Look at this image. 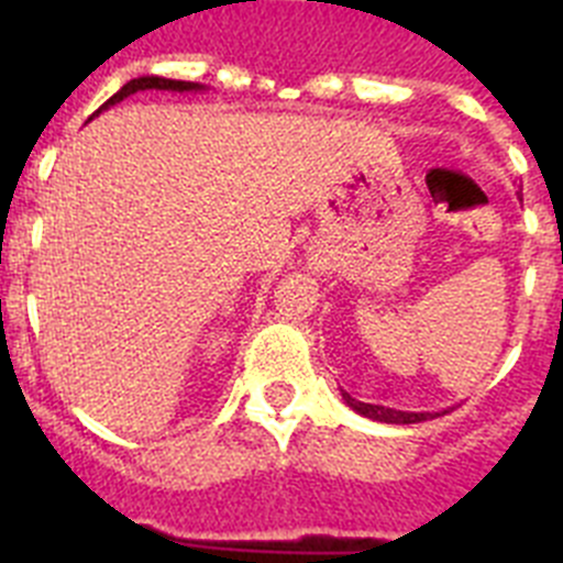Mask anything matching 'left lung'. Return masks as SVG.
<instances>
[{"label": "left lung", "mask_w": 563, "mask_h": 563, "mask_svg": "<svg viewBox=\"0 0 563 563\" xmlns=\"http://www.w3.org/2000/svg\"><path fill=\"white\" fill-rule=\"evenodd\" d=\"M341 395L352 411H357V415L369 417V420H377V422L409 426V422H422V420H431V417H434V415H429V411H397V409H386V406H372V402L355 400V397H350L346 391H341Z\"/></svg>", "instance_id": "left-lung-1"}]
</instances>
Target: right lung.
<instances>
[{"label":"right lung","mask_w":563,"mask_h":563,"mask_svg":"<svg viewBox=\"0 0 563 563\" xmlns=\"http://www.w3.org/2000/svg\"><path fill=\"white\" fill-rule=\"evenodd\" d=\"M141 89H172V92H197V89H206L202 84L194 81H172V78H161V76H143V78H132L129 84H123L107 103H103L98 112H103L107 107H114V103H121L123 98L134 96V92H141ZM96 112V114H98Z\"/></svg>","instance_id":"1"}]
</instances>
